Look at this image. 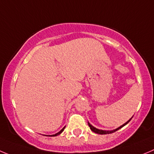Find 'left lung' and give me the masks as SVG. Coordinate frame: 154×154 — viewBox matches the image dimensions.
Masks as SVG:
<instances>
[{"mask_svg":"<svg viewBox=\"0 0 154 154\" xmlns=\"http://www.w3.org/2000/svg\"><path fill=\"white\" fill-rule=\"evenodd\" d=\"M131 119H132V118H131ZM131 119H129V120L127 122L125 123L124 125H122V126H120V127L118 128L115 129V130H112V131H104V130H100V129H98V128H97L93 127V126L92 125H90V123H89V122H88V125H89V126H90V129H91L92 131L95 132V133H97V134H112V133H113V132H116V131H118V130H119V129H120V128H122V127H124L125 125H127L128 123L129 122H130Z\"/></svg>","mask_w":154,"mask_h":154,"instance_id":"1","label":"left lung"}]
</instances>
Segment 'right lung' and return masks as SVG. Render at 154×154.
I'll return each instance as SVG.
<instances>
[{
    "mask_svg": "<svg viewBox=\"0 0 154 154\" xmlns=\"http://www.w3.org/2000/svg\"><path fill=\"white\" fill-rule=\"evenodd\" d=\"M64 128H65V127H64V128H63L61 129V130L59 132H57V133H56L55 134H52V135H48V136H51V137H54V136H57V135H58V134H61V133H62V131H63L64 130Z\"/></svg>",
    "mask_w": 154,
    "mask_h": 154,
    "instance_id": "right-lung-1",
    "label": "right lung"
}]
</instances>
